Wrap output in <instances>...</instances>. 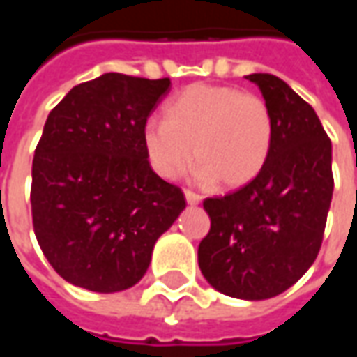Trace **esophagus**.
I'll return each instance as SVG.
<instances>
[{
    "label": "esophagus",
    "mask_w": 357,
    "mask_h": 357,
    "mask_svg": "<svg viewBox=\"0 0 357 357\" xmlns=\"http://www.w3.org/2000/svg\"><path fill=\"white\" fill-rule=\"evenodd\" d=\"M185 201L189 204H199L201 201H203V197L197 195V193H193V191H189V189H185Z\"/></svg>",
    "instance_id": "1"
}]
</instances>
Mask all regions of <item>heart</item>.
I'll return each mask as SVG.
<instances>
[{"label":"heart","mask_w":357,"mask_h":357,"mask_svg":"<svg viewBox=\"0 0 357 357\" xmlns=\"http://www.w3.org/2000/svg\"><path fill=\"white\" fill-rule=\"evenodd\" d=\"M273 116L263 98L234 86L191 84L166 104V119H149L143 149L153 170L176 179L189 168L197 178L239 187L257 178L273 149Z\"/></svg>","instance_id":"obj_1"}]
</instances>
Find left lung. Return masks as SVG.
Listing matches in <instances>:
<instances>
[{
    "label": "left lung",
    "instance_id": "1",
    "mask_svg": "<svg viewBox=\"0 0 357 357\" xmlns=\"http://www.w3.org/2000/svg\"><path fill=\"white\" fill-rule=\"evenodd\" d=\"M245 79L271 109L273 149L248 185L204 199L211 231L199 243V268L214 290L257 301L288 290L317 259L335 179L315 109L274 75Z\"/></svg>",
    "mask_w": 357,
    "mask_h": 357
}]
</instances>
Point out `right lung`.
Segmentation results:
<instances>
[{
    "label": "right lung",
    "mask_w": 357,
    "mask_h": 357,
    "mask_svg": "<svg viewBox=\"0 0 357 357\" xmlns=\"http://www.w3.org/2000/svg\"><path fill=\"white\" fill-rule=\"evenodd\" d=\"M168 92L170 79L104 73L50 112L32 160V224L69 284L100 294L135 286L185 208L143 149L144 123Z\"/></svg>",
    "instance_id": "right-lung-1"
}]
</instances>
